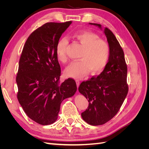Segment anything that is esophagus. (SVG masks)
I'll list each match as a JSON object with an SVG mask.
<instances>
[{"label": "esophagus", "mask_w": 149, "mask_h": 149, "mask_svg": "<svg viewBox=\"0 0 149 149\" xmlns=\"http://www.w3.org/2000/svg\"><path fill=\"white\" fill-rule=\"evenodd\" d=\"M76 86H77V88H78L79 86V83H80L79 81L78 80V79L76 80Z\"/></svg>", "instance_id": "esophagus-1"}]
</instances>
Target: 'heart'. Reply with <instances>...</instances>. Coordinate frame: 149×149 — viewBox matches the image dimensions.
I'll use <instances>...</instances> for the list:
<instances>
[{"label":"heart","mask_w":149,"mask_h":149,"mask_svg":"<svg viewBox=\"0 0 149 149\" xmlns=\"http://www.w3.org/2000/svg\"><path fill=\"white\" fill-rule=\"evenodd\" d=\"M72 37L83 48L79 56L80 60L71 63L66 68L65 75L68 77L79 79L84 77L89 70L93 74L100 73L109 60V44L92 31H79ZM68 44V41L66 38H61L56 44V56L57 59L62 63L67 61L66 48Z\"/></svg>","instance_id":"heart-1"}]
</instances>
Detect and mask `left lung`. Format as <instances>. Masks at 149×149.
<instances>
[{"label":"left lung","instance_id":"obj_1","mask_svg":"<svg viewBox=\"0 0 149 149\" xmlns=\"http://www.w3.org/2000/svg\"><path fill=\"white\" fill-rule=\"evenodd\" d=\"M102 30L101 25L89 23ZM110 47L109 60L97 78L79 85V92L88 99V109L81 113L83 119L91 125L106 123L118 113L128 93L127 67L124 53L113 33L104 30Z\"/></svg>","mask_w":149,"mask_h":149}]
</instances>
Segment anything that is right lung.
Instances as JSON below:
<instances>
[{
	"label": "right lung",
	"instance_id": "obj_1",
	"mask_svg": "<svg viewBox=\"0 0 149 149\" xmlns=\"http://www.w3.org/2000/svg\"><path fill=\"white\" fill-rule=\"evenodd\" d=\"M71 23L44 24L31 33L21 54L17 99L29 118L41 125L55 123L62 101L77 90L73 79L60 83L61 68L56 56V44Z\"/></svg>",
	"mask_w": 149,
	"mask_h": 149
}]
</instances>
